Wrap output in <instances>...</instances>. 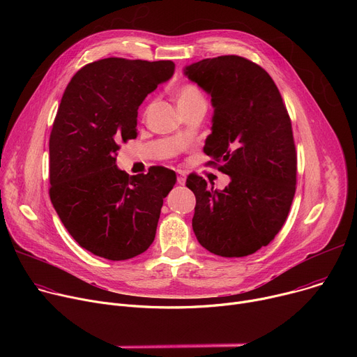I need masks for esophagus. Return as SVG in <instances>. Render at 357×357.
<instances>
[{"label":"esophagus","instance_id":"34e87169","mask_svg":"<svg viewBox=\"0 0 357 357\" xmlns=\"http://www.w3.org/2000/svg\"><path fill=\"white\" fill-rule=\"evenodd\" d=\"M176 181H178V183H179V185H185V182H186V176H185V174H183V172H181V171H178V172H176Z\"/></svg>","mask_w":357,"mask_h":357}]
</instances>
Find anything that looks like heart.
<instances>
[{"mask_svg":"<svg viewBox=\"0 0 357 357\" xmlns=\"http://www.w3.org/2000/svg\"><path fill=\"white\" fill-rule=\"evenodd\" d=\"M174 97H175L179 112L192 109V107H197V106L206 107V105H208L205 94H203V91L199 89V86H196L192 82H185V83L179 84L174 91ZM146 113H148V106L144 107L142 116H146Z\"/></svg>","mask_w":357,"mask_h":357,"instance_id":"heart-1","label":"heart"}]
</instances>
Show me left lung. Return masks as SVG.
Here are the masks:
<instances>
[{
	"label": "left lung",
	"mask_w": 357,
	"mask_h": 357,
	"mask_svg": "<svg viewBox=\"0 0 357 357\" xmlns=\"http://www.w3.org/2000/svg\"><path fill=\"white\" fill-rule=\"evenodd\" d=\"M185 75L212 96L206 165L227 174L223 190L189 174L197 241L220 257H245L270 244L284 226L296 189L292 124L271 76L243 56L203 59Z\"/></svg>",
	"instance_id": "8db88e82"
}]
</instances>
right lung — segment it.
<instances>
[{"instance_id": "1", "label": "right lung", "mask_w": 357, "mask_h": 357, "mask_svg": "<svg viewBox=\"0 0 357 357\" xmlns=\"http://www.w3.org/2000/svg\"><path fill=\"white\" fill-rule=\"evenodd\" d=\"M171 61L100 59L69 82L49 138V196L70 236L94 256L132 259L155 238L175 172L116 167L121 142L137 137V110L174 75Z\"/></svg>"}]
</instances>
